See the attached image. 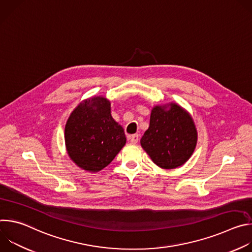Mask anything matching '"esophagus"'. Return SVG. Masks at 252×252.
<instances>
[{"label":"esophagus","mask_w":252,"mask_h":252,"mask_svg":"<svg viewBox=\"0 0 252 252\" xmlns=\"http://www.w3.org/2000/svg\"><path fill=\"white\" fill-rule=\"evenodd\" d=\"M138 134H132V135H129V137H128V139H129V141L130 142H132V143H136L137 141H138Z\"/></svg>","instance_id":"esophagus-1"}]
</instances>
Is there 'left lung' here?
<instances>
[{
  "mask_svg": "<svg viewBox=\"0 0 252 252\" xmlns=\"http://www.w3.org/2000/svg\"><path fill=\"white\" fill-rule=\"evenodd\" d=\"M196 142L197 131L191 116L174 102L154 107L150 126L140 139L152 160L164 169L186 163Z\"/></svg>",
  "mask_w": 252,
  "mask_h": 252,
  "instance_id": "8db88e82",
  "label": "left lung"
}]
</instances>
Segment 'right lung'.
<instances>
[{
    "label": "right lung",
    "mask_w": 252,
    "mask_h": 252,
    "mask_svg": "<svg viewBox=\"0 0 252 252\" xmlns=\"http://www.w3.org/2000/svg\"><path fill=\"white\" fill-rule=\"evenodd\" d=\"M68 157L79 167L95 172L109 165L126 145L124 128L111 115V102L103 96L82 101L64 127Z\"/></svg>",
    "instance_id": "obj_1"
}]
</instances>
